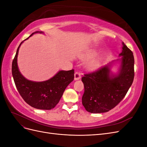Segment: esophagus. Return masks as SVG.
I'll return each mask as SVG.
<instances>
[{
  "label": "esophagus",
  "mask_w": 147,
  "mask_h": 147,
  "mask_svg": "<svg viewBox=\"0 0 147 147\" xmlns=\"http://www.w3.org/2000/svg\"><path fill=\"white\" fill-rule=\"evenodd\" d=\"M81 78V74L79 72H76L75 73V80H77L80 79Z\"/></svg>",
  "instance_id": "esophagus-1"
}]
</instances>
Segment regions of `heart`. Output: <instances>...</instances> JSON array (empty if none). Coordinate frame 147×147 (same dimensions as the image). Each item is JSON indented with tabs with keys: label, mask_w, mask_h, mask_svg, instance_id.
<instances>
[{
	"label": "heart",
	"mask_w": 147,
	"mask_h": 147,
	"mask_svg": "<svg viewBox=\"0 0 147 147\" xmlns=\"http://www.w3.org/2000/svg\"><path fill=\"white\" fill-rule=\"evenodd\" d=\"M95 55H96V53L94 52H90L85 56V59H91V58H92V57H94ZM99 65V61H96V60L92 61L90 62V63H88V67L90 69H94L98 67Z\"/></svg>",
	"instance_id": "obj_1"
}]
</instances>
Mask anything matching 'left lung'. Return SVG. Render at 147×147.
Here are the masks:
<instances>
[{"mask_svg":"<svg viewBox=\"0 0 147 147\" xmlns=\"http://www.w3.org/2000/svg\"><path fill=\"white\" fill-rule=\"evenodd\" d=\"M121 67L118 75H110L111 63L92 72L84 74L82 104L88 112H109L126 96L134 78L133 53L123 43Z\"/></svg>","mask_w":147,"mask_h":147,"instance_id":"1","label":"left lung"}]
</instances>
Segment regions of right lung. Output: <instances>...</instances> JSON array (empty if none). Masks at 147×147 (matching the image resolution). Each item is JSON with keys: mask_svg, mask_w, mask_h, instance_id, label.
Segmentation results:
<instances>
[{"mask_svg": "<svg viewBox=\"0 0 147 147\" xmlns=\"http://www.w3.org/2000/svg\"><path fill=\"white\" fill-rule=\"evenodd\" d=\"M37 32L43 33L37 31L29 37ZM23 42L18 48L12 62V75L16 87L24 100L31 107L37 109L51 110L59 102L65 88L74 80V70H61L47 81L35 82L28 80L21 75L17 64L19 48Z\"/></svg>", "mask_w": 147, "mask_h": 147, "instance_id": "1", "label": "right lung"}]
</instances>
